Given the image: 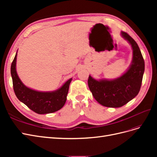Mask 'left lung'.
Segmentation results:
<instances>
[{
    "mask_svg": "<svg viewBox=\"0 0 157 157\" xmlns=\"http://www.w3.org/2000/svg\"><path fill=\"white\" fill-rule=\"evenodd\" d=\"M121 35L132 47V59L120 77L114 79H95L89 75L88 84L95 99L101 105L117 108L124 105L138 94L145 71V62L136 42L126 33Z\"/></svg>",
    "mask_w": 157,
    "mask_h": 157,
    "instance_id": "left-lung-1",
    "label": "left lung"
}]
</instances>
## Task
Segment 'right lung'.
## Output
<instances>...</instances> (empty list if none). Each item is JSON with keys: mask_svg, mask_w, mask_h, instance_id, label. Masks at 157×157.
<instances>
[{"mask_svg": "<svg viewBox=\"0 0 157 157\" xmlns=\"http://www.w3.org/2000/svg\"><path fill=\"white\" fill-rule=\"evenodd\" d=\"M17 51L12 65L11 75L14 92L17 99L34 112L42 115L58 111L63 107L67 100L70 83L72 78L54 91L42 92L26 86L18 77L16 71Z\"/></svg>", "mask_w": 157, "mask_h": 157, "instance_id": "obj_1", "label": "right lung"}]
</instances>
